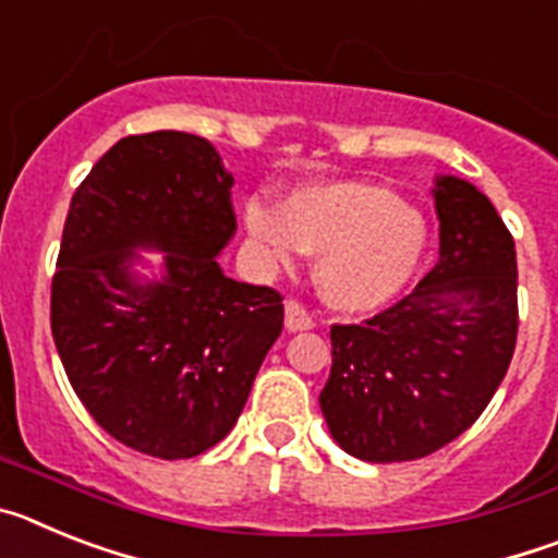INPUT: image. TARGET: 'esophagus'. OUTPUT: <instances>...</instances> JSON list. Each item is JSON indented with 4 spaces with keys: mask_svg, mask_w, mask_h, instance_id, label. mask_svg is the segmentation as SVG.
I'll use <instances>...</instances> for the list:
<instances>
[{
    "mask_svg": "<svg viewBox=\"0 0 558 558\" xmlns=\"http://www.w3.org/2000/svg\"><path fill=\"white\" fill-rule=\"evenodd\" d=\"M284 329H288V332H304V329H313V318H310V313L302 307V304H295V302L284 304Z\"/></svg>",
    "mask_w": 558,
    "mask_h": 558,
    "instance_id": "esophagus-1",
    "label": "esophagus"
}]
</instances>
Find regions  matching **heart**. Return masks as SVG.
Here are the masks:
<instances>
[{
	"label": "heart",
	"instance_id": "obj_1",
	"mask_svg": "<svg viewBox=\"0 0 558 558\" xmlns=\"http://www.w3.org/2000/svg\"><path fill=\"white\" fill-rule=\"evenodd\" d=\"M243 223L265 268H293L299 251L318 254L315 290L340 313L391 304L413 282L427 248L425 218L386 186L363 181L302 186L282 206L248 198Z\"/></svg>",
	"mask_w": 558,
	"mask_h": 558
}]
</instances>
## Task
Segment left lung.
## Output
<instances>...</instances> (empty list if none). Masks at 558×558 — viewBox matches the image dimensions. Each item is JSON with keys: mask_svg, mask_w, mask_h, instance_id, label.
<instances>
[{"mask_svg": "<svg viewBox=\"0 0 558 558\" xmlns=\"http://www.w3.org/2000/svg\"><path fill=\"white\" fill-rule=\"evenodd\" d=\"M438 263L411 295L366 324L332 327L322 405L360 461L425 458L489 405L517 343V251L492 201L436 175Z\"/></svg>", "mask_w": 558, "mask_h": 558, "instance_id": "left-lung-1", "label": "left lung"}]
</instances>
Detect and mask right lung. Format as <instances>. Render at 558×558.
<instances>
[{
    "instance_id": "right-lung-1",
    "label": "right lung",
    "mask_w": 558,
    "mask_h": 558,
    "mask_svg": "<svg viewBox=\"0 0 558 558\" xmlns=\"http://www.w3.org/2000/svg\"><path fill=\"white\" fill-rule=\"evenodd\" d=\"M231 186L211 142L156 131L117 142L72 195L52 338L97 425L145 456L192 458L226 438L282 332L279 293L220 268Z\"/></svg>"
}]
</instances>
